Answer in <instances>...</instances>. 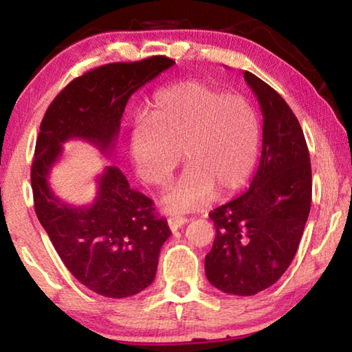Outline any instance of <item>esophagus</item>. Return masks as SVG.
I'll list each match as a JSON object with an SVG mask.
<instances>
[{"label":"esophagus","mask_w":352,"mask_h":352,"mask_svg":"<svg viewBox=\"0 0 352 352\" xmlns=\"http://www.w3.org/2000/svg\"><path fill=\"white\" fill-rule=\"evenodd\" d=\"M188 222L186 217H182V216H170L168 219V223H169V228L172 231H177L178 228H182V226Z\"/></svg>","instance_id":"obj_1"}]
</instances>
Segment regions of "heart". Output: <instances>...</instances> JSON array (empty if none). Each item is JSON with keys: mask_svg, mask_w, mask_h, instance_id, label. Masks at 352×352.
Listing matches in <instances>:
<instances>
[{"mask_svg": "<svg viewBox=\"0 0 352 352\" xmlns=\"http://www.w3.org/2000/svg\"><path fill=\"white\" fill-rule=\"evenodd\" d=\"M261 124L254 107L201 82H182L158 91L130 132V157L138 175L162 186L180 163L188 168L162 204L168 211L194 210L217 195L241 189L259 155Z\"/></svg>", "mask_w": 352, "mask_h": 352, "instance_id": "obj_1", "label": "heart"}]
</instances>
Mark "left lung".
<instances>
[{"label": "left lung", "instance_id": "left-lung-1", "mask_svg": "<svg viewBox=\"0 0 352 352\" xmlns=\"http://www.w3.org/2000/svg\"><path fill=\"white\" fill-rule=\"evenodd\" d=\"M243 77L264 116L261 162L247 192L210 212L216 239L205 273L225 294L250 296L275 284L294 261L311 211L312 170L287 102L259 77Z\"/></svg>", "mask_w": 352, "mask_h": 352}]
</instances>
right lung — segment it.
<instances>
[{"instance_id": "1", "label": "right lung", "mask_w": 352, "mask_h": 352, "mask_svg": "<svg viewBox=\"0 0 352 352\" xmlns=\"http://www.w3.org/2000/svg\"><path fill=\"white\" fill-rule=\"evenodd\" d=\"M174 63L153 56L88 71L57 94L40 124L31 168L35 214L71 275L98 295L127 298L152 284L170 236L168 220L130 188L118 166H105L96 199L87 206L62 201L47 177L68 140L90 141L110 155L129 98Z\"/></svg>"}]
</instances>
